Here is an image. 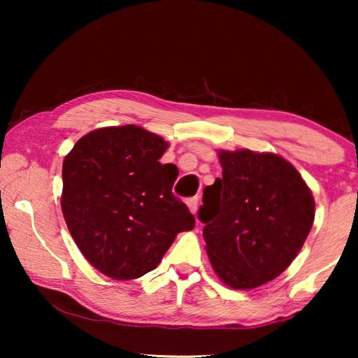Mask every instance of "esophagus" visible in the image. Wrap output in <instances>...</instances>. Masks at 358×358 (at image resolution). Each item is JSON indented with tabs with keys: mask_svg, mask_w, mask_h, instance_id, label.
Masks as SVG:
<instances>
[{
	"mask_svg": "<svg viewBox=\"0 0 358 358\" xmlns=\"http://www.w3.org/2000/svg\"><path fill=\"white\" fill-rule=\"evenodd\" d=\"M187 207H189V210H190V212H192L194 215L197 213V210H199V197H190V199L187 200Z\"/></svg>",
	"mask_w": 358,
	"mask_h": 358,
	"instance_id": "esophagus-1",
	"label": "esophagus"
}]
</instances>
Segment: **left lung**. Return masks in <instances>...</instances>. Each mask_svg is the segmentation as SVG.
Wrapping results in <instances>:
<instances>
[{
	"mask_svg": "<svg viewBox=\"0 0 358 358\" xmlns=\"http://www.w3.org/2000/svg\"><path fill=\"white\" fill-rule=\"evenodd\" d=\"M223 176L203 189L199 220L218 277L248 290L290 266L310 233L315 200L298 171L280 156L220 151Z\"/></svg>",
	"mask_w": 358,
	"mask_h": 358,
	"instance_id": "8db88e82",
	"label": "left lung"
}]
</instances>
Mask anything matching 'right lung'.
I'll use <instances>...</instances> for the list:
<instances>
[{
    "mask_svg": "<svg viewBox=\"0 0 358 358\" xmlns=\"http://www.w3.org/2000/svg\"><path fill=\"white\" fill-rule=\"evenodd\" d=\"M166 148L141 127H109L78 140L63 161V217L83 256L107 277L145 275L178 233L195 227L173 194L178 168L159 163Z\"/></svg>",
    "mask_w": 358,
    "mask_h": 358,
    "instance_id": "obj_1",
    "label": "right lung"
}]
</instances>
